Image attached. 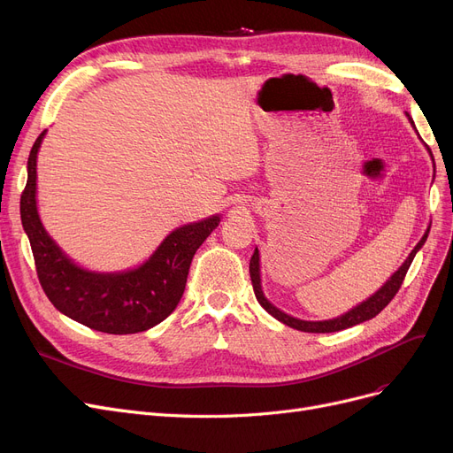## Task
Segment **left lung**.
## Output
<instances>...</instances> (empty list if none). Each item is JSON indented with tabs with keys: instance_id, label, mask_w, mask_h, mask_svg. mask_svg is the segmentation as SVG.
Masks as SVG:
<instances>
[{
	"instance_id": "8db88e82",
	"label": "left lung",
	"mask_w": 453,
	"mask_h": 453,
	"mask_svg": "<svg viewBox=\"0 0 453 453\" xmlns=\"http://www.w3.org/2000/svg\"><path fill=\"white\" fill-rule=\"evenodd\" d=\"M430 150V149H427ZM432 154V152H430ZM427 233H430V229H427L424 233V236L420 239V242L415 246V250L410 253V257L406 258V263H403L398 272L384 284L382 288H380L372 297H369L367 301H364L362 304H358L356 308H352L350 312H347L345 316H340L336 319H328V321H303V319H296L288 314L280 312L279 308H275L263 294V290H260V272H258V250H255V253L251 255V260H250V277H251V284H253V292H255V297L257 301L260 303V306L265 308V311L268 314H272L275 319H279L280 323L288 325L296 330H301V332H318V334H321V332H338V330H343V328H349V326H354L358 323H364L367 319H372L374 316H378L380 312L384 311V308L391 303V299L396 296V292L400 290L402 282H403V277H406L413 258L417 255V251L422 248V244L426 242L427 239Z\"/></svg>"
}]
</instances>
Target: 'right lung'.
Wrapping results in <instances>:
<instances>
[{"instance_id":"1","label":"right lung","mask_w":453,"mask_h":453,"mask_svg":"<svg viewBox=\"0 0 453 453\" xmlns=\"http://www.w3.org/2000/svg\"><path fill=\"white\" fill-rule=\"evenodd\" d=\"M42 132L29 154L27 185L19 200L38 280L57 311L106 334H135L169 318L178 306L190 263L220 219L187 224L173 231L145 265L125 273H93L75 266L45 233L36 211V154Z\"/></svg>"}]
</instances>
